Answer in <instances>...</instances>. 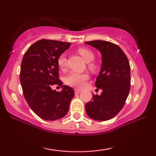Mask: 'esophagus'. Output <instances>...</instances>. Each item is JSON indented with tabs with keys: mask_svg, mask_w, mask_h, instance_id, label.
Here are the masks:
<instances>
[{
	"mask_svg": "<svg viewBox=\"0 0 156 156\" xmlns=\"http://www.w3.org/2000/svg\"><path fill=\"white\" fill-rule=\"evenodd\" d=\"M81 91H82V90H81V89H74V92H75L76 94H80Z\"/></svg>",
	"mask_w": 156,
	"mask_h": 156,
	"instance_id": "1",
	"label": "esophagus"
}]
</instances>
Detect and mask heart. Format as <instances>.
<instances>
[{
    "instance_id": "b5f03b06",
    "label": "heart",
    "mask_w": 156,
    "mask_h": 156,
    "mask_svg": "<svg viewBox=\"0 0 156 156\" xmlns=\"http://www.w3.org/2000/svg\"><path fill=\"white\" fill-rule=\"evenodd\" d=\"M78 52L80 53L87 62H88V67L91 70L97 69V65L92 60L94 58V53L90 49L87 48H81L78 49ZM57 64L61 69L65 70L67 65V58L65 54L61 55L57 59ZM89 75L87 73H80L77 72H72L66 77V83L72 87L81 88L84 86V83L88 80Z\"/></svg>"
}]
</instances>
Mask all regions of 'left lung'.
<instances>
[{
  "label": "left lung",
  "instance_id": "8db88e82",
  "mask_svg": "<svg viewBox=\"0 0 156 156\" xmlns=\"http://www.w3.org/2000/svg\"><path fill=\"white\" fill-rule=\"evenodd\" d=\"M101 54V67L95 86L101 89L100 95L93 94L85 105L87 114L97 121L114 118L122 109L131 87V68L125 53L111 42H86Z\"/></svg>",
  "mask_w": 156,
  "mask_h": 156
}]
</instances>
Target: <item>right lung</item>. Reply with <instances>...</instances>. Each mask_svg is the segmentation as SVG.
Returning <instances> with one entry per match:
<instances>
[{
	"mask_svg": "<svg viewBox=\"0 0 156 156\" xmlns=\"http://www.w3.org/2000/svg\"><path fill=\"white\" fill-rule=\"evenodd\" d=\"M71 43L40 40L25 52L20 67V80L23 94L33 112L46 121H55L67 114L74 96L71 87L59 80V57ZM63 87L61 92L52 90V85Z\"/></svg>",
	"mask_w": 156,
	"mask_h": 156,
	"instance_id": "1",
	"label": "right lung"
}]
</instances>
